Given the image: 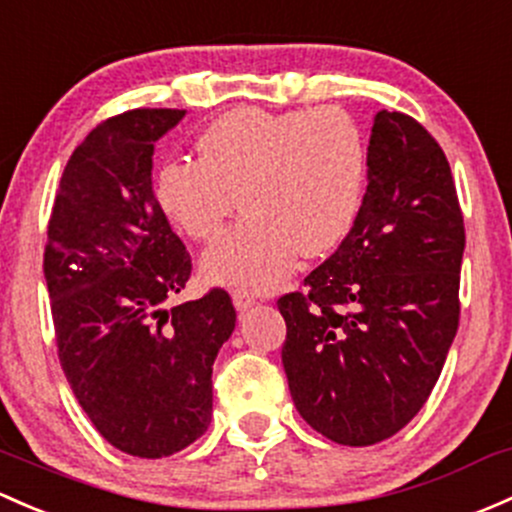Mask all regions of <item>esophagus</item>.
I'll list each match as a JSON object with an SVG mask.
<instances>
[{
	"label": "esophagus",
	"mask_w": 512,
	"mask_h": 512,
	"mask_svg": "<svg viewBox=\"0 0 512 512\" xmlns=\"http://www.w3.org/2000/svg\"><path fill=\"white\" fill-rule=\"evenodd\" d=\"M233 304H235V309H238V311H247V309H252V306L257 304V297L252 292H247V289H235Z\"/></svg>",
	"instance_id": "34e87169"
}]
</instances>
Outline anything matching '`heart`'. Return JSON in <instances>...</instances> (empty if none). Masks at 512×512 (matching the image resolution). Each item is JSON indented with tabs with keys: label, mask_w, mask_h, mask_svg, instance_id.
Instances as JSON below:
<instances>
[{
	"label": "heart",
	"mask_w": 512,
	"mask_h": 512,
	"mask_svg": "<svg viewBox=\"0 0 512 512\" xmlns=\"http://www.w3.org/2000/svg\"><path fill=\"white\" fill-rule=\"evenodd\" d=\"M365 142L333 107L270 112L238 107L203 129L198 161L171 159L154 181L159 208L196 242L223 233L235 206L240 223L203 257L213 282L272 289L299 255L336 250L358 220Z\"/></svg>",
	"instance_id": "1"
}]
</instances>
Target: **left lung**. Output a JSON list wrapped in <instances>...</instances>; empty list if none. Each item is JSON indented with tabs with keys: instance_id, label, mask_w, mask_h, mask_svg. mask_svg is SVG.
I'll use <instances>...</instances> for the list:
<instances>
[{
	"instance_id": "obj_1",
	"label": "left lung",
	"mask_w": 512,
	"mask_h": 512,
	"mask_svg": "<svg viewBox=\"0 0 512 512\" xmlns=\"http://www.w3.org/2000/svg\"><path fill=\"white\" fill-rule=\"evenodd\" d=\"M464 245L439 142L405 112H378L353 230L277 299L289 392L316 432L370 446L422 410L459 328Z\"/></svg>"
}]
</instances>
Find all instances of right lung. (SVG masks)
<instances>
[{
    "instance_id": "add662e5",
    "label": "right lung",
    "mask_w": 512,
    "mask_h": 512,
    "mask_svg": "<svg viewBox=\"0 0 512 512\" xmlns=\"http://www.w3.org/2000/svg\"><path fill=\"white\" fill-rule=\"evenodd\" d=\"M184 115L139 107L100 122L63 169L43 250L68 385L102 437L139 459L206 432L213 360L235 328L220 287L171 304L193 265L154 196L152 154Z\"/></svg>"
}]
</instances>
